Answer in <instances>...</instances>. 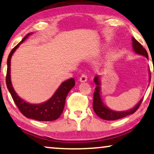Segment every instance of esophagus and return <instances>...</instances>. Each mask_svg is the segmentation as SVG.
Segmentation results:
<instances>
[{"instance_id": "esophagus-1", "label": "esophagus", "mask_w": 154, "mask_h": 154, "mask_svg": "<svg viewBox=\"0 0 154 154\" xmlns=\"http://www.w3.org/2000/svg\"><path fill=\"white\" fill-rule=\"evenodd\" d=\"M79 81L81 82H85L87 81V76H86V74H82L81 77H79Z\"/></svg>"}]
</instances>
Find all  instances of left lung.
Returning <instances> with one entry per match:
<instances>
[{
  "label": "left lung",
  "instance_id": "obj_1",
  "mask_svg": "<svg viewBox=\"0 0 154 154\" xmlns=\"http://www.w3.org/2000/svg\"><path fill=\"white\" fill-rule=\"evenodd\" d=\"M132 41H133V50L135 51L136 54H138L142 55L146 57V58H149L148 54L146 49L143 47L142 45L138 42L137 40H136L135 38H132ZM149 75H150V80H151V73L149 72ZM94 82L96 84V87L95 89L96 91H94V101H93V109H94L95 113L98 115L100 118H101L102 119L107 120V121H114L119 119L123 118L125 116L130 114H133V113L137 111L138 108L140 107V105H141L142 99H141L139 103L134 107L133 109H131L128 111H123V112H116L111 110L109 108L105 107L104 105L101 100L100 97V81H99V77L96 76L94 78Z\"/></svg>",
  "mask_w": 154,
  "mask_h": 154
}]
</instances>
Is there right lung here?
Returning a JSON list of instances; mask_svg holds the SVG:
<instances>
[{"instance_id":"add662e5","label":"right lung","mask_w":154,"mask_h":154,"mask_svg":"<svg viewBox=\"0 0 154 154\" xmlns=\"http://www.w3.org/2000/svg\"><path fill=\"white\" fill-rule=\"evenodd\" d=\"M31 34V33L27 34L22 39V40L12 49L11 52L8 56L6 85H7V87L10 94H11L14 103L16 104L21 114H23L26 117L40 121H54L61 115L65 107L66 97L71 88L75 85V79L73 78H71V79H69L66 80V82H63L58 89L56 90L55 94L49 100L42 104H38V105L30 104L23 100L22 99L17 96L12 86L11 79H10V60H11V57L13 53L18 48L19 45L22 43Z\"/></svg>"}]
</instances>
